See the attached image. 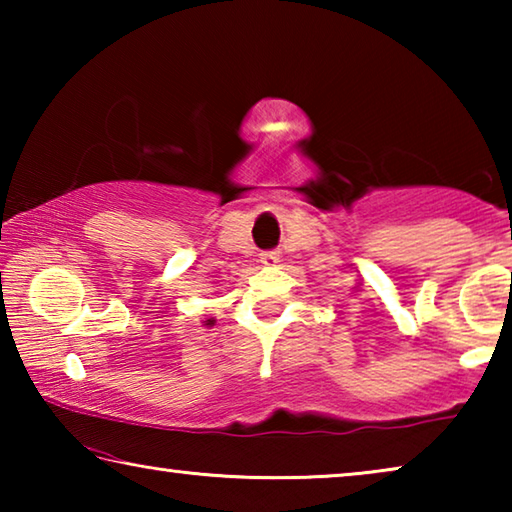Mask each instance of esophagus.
Listing matches in <instances>:
<instances>
[{
    "label": "esophagus",
    "instance_id": "34e87169",
    "mask_svg": "<svg viewBox=\"0 0 512 512\" xmlns=\"http://www.w3.org/2000/svg\"><path fill=\"white\" fill-rule=\"evenodd\" d=\"M277 259H280V253H277V250H266V253H262V264L266 266L277 264Z\"/></svg>",
    "mask_w": 512,
    "mask_h": 512
}]
</instances>
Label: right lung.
Returning a JSON list of instances; mask_svg holds the SVG:
<instances>
[{"mask_svg": "<svg viewBox=\"0 0 512 512\" xmlns=\"http://www.w3.org/2000/svg\"><path fill=\"white\" fill-rule=\"evenodd\" d=\"M203 323H205L207 327H212V325H214V318H207V320H203Z\"/></svg>", "mask_w": 512, "mask_h": 512, "instance_id": "obj_1", "label": "right lung"}]
</instances>
